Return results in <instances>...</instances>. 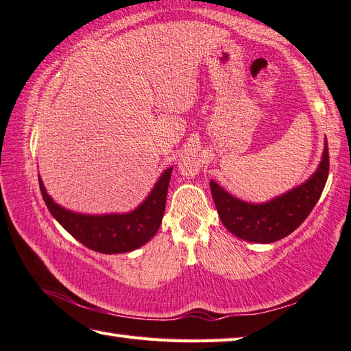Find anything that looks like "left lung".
<instances>
[{"label":"left lung","instance_id":"1","mask_svg":"<svg viewBox=\"0 0 351 351\" xmlns=\"http://www.w3.org/2000/svg\"><path fill=\"white\" fill-rule=\"evenodd\" d=\"M328 176V147L317 171L308 180L265 204H248L231 196L217 182L211 181L210 189L216 208L225 228L246 242L272 243L289 236L311 215L324 190Z\"/></svg>","mask_w":351,"mask_h":351}]
</instances>
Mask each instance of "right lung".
I'll return each mask as SVG.
<instances>
[{"instance_id": "add662e5", "label": "right lung", "mask_w": 351, "mask_h": 351, "mask_svg": "<svg viewBox=\"0 0 351 351\" xmlns=\"http://www.w3.org/2000/svg\"><path fill=\"white\" fill-rule=\"evenodd\" d=\"M171 167L160 176L154 190L140 207L125 215H80L60 207L47 193L39 178V189L53 217L86 248L101 254H120L140 248L160 228L170 182Z\"/></svg>"}]
</instances>
